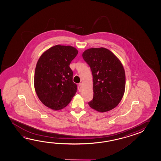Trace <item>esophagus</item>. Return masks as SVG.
Returning <instances> with one entry per match:
<instances>
[{
	"instance_id": "esophagus-1",
	"label": "esophagus",
	"mask_w": 161,
	"mask_h": 161,
	"mask_svg": "<svg viewBox=\"0 0 161 161\" xmlns=\"http://www.w3.org/2000/svg\"><path fill=\"white\" fill-rule=\"evenodd\" d=\"M78 89L79 92L81 91V90H82V83H79L78 87Z\"/></svg>"
}]
</instances>
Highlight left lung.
<instances>
[{"label":"left lung","instance_id":"1","mask_svg":"<svg viewBox=\"0 0 161 161\" xmlns=\"http://www.w3.org/2000/svg\"><path fill=\"white\" fill-rule=\"evenodd\" d=\"M82 56L92 72L94 94L89 106L99 112L113 109L125 92V74L122 63L105 48H90Z\"/></svg>","mask_w":161,"mask_h":161}]
</instances>
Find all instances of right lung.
Returning <instances> with one entry per match:
<instances>
[{"instance_id": "obj_1", "label": "right lung", "mask_w": 161, "mask_h": 161, "mask_svg": "<svg viewBox=\"0 0 161 161\" xmlns=\"http://www.w3.org/2000/svg\"><path fill=\"white\" fill-rule=\"evenodd\" d=\"M78 53L72 46L57 45L38 59L34 73L35 91L45 106L62 109L71 102L77 90L69 64Z\"/></svg>"}]
</instances>
